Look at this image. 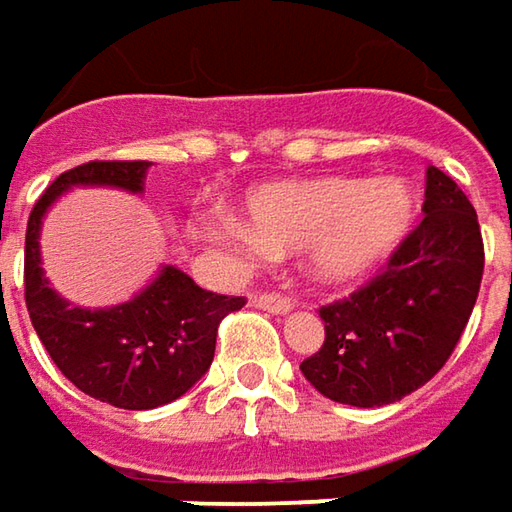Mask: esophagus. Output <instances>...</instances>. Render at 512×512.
Masks as SVG:
<instances>
[{"label": "esophagus", "instance_id": "1", "mask_svg": "<svg viewBox=\"0 0 512 512\" xmlns=\"http://www.w3.org/2000/svg\"><path fill=\"white\" fill-rule=\"evenodd\" d=\"M253 307L267 310V313H287V310H293V302L282 293H259V296H253Z\"/></svg>", "mask_w": 512, "mask_h": 512}]
</instances>
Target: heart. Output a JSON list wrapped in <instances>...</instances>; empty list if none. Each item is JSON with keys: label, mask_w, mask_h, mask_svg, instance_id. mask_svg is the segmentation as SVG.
Returning <instances> with one entry per match:
<instances>
[{"label": "heart", "mask_w": 512, "mask_h": 512, "mask_svg": "<svg viewBox=\"0 0 512 512\" xmlns=\"http://www.w3.org/2000/svg\"><path fill=\"white\" fill-rule=\"evenodd\" d=\"M242 207L247 222L222 213L199 222V236L242 262L305 250L316 282L347 285L379 270L404 245L419 216V193L399 176H322L253 187Z\"/></svg>", "instance_id": "b5f03b06"}]
</instances>
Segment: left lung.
I'll use <instances>...</instances> for the list:
<instances>
[{"mask_svg": "<svg viewBox=\"0 0 512 512\" xmlns=\"http://www.w3.org/2000/svg\"><path fill=\"white\" fill-rule=\"evenodd\" d=\"M422 210L384 273L319 310L325 344L299 367L333 402H399L430 382L462 339L484 273L479 219L439 168H427Z\"/></svg>", "mask_w": 512, "mask_h": 512, "instance_id": "8db88e82", "label": "left lung"}]
</instances>
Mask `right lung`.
<instances>
[{"mask_svg": "<svg viewBox=\"0 0 512 512\" xmlns=\"http://www.w3.org/2000/svg\"><path fill=\"white\" fill-rule=\"evenodd\" d=\"M150 162H88L62 173L39 196L25 233V305L53 364L82 393L122 410H150L185 396L207 373L216 330L245 296H219L165 265L139 296L113 307H76L45 279L39 230L48 207L70 187L142 193Z\"/></svg>", "mask_w": 512, "mask_h": 512, "instance_id": "1", "label": "right lung"}]
</instances>
